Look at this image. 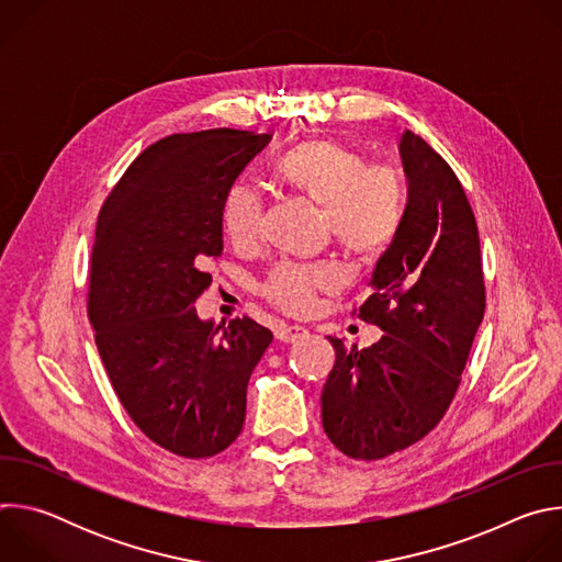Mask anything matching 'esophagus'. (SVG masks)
<instances>
[{
  "label": "esophagus",
  "instance_id": "esophagus-1",
  "mask_svg": "<svg viewBox=\"0 0 562 562\" xmlns=\"http://www.w3.org/2000/svg\"><path fill=\"white\" fill-rule=\"evenodd\" d=\"M308 331L304 329V327H297V325H280L278 329H276V338L280 340V342H295V340H300V338H304Z\"/></svg>",
  "mask_w": 562,
  "mask_h": 562
}]
</instances>
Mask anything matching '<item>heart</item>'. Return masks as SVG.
<instances>
[{"label": "heart", "mask_w": 562, "mask_h": 562, "mask_svg": "<svg viewBox=\"0 0 562 562\" xmlns=\"http://www.w3.org/2000/svg\"><path fill=\"white\" fill-rule=\"evenodd\" d=\"M278 178L295 193L323 209L338 245L353 258L380 256L400 231L405 215V189L389 169H367L353 148L329 139H306L280 157ZM222 224L233 245H254L262 233V202L245 184L228 191ZM338 271L327 265H280L265 282V295L286 313H304L313 293L338 284Z\"/></svg>", "instance_id": "1"}]
</instances>
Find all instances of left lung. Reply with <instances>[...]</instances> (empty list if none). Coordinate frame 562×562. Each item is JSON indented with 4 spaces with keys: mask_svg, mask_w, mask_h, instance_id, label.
<instances>
[{
    "mask_svg": "<svg viewBox=\"0 0 562 562\" xmlns=\"http://www.w3.org/2000/svg\"><path fill=\"white\" fill-rule=\"evenodd\" d=\"M409 200L378 260L358 315L384 336L345 347L323 389V427L349 458L380 460L425 438L445 416L485 315L480 237L445 159L416 133L397 142Z\"/></svg>",
    "mask_w": 562,
    "mask_h": 562,
    "instance_id": "1",
    "label": "left lung"
}]
</instances>
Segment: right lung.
<instances>
[{"mask_svg": "<svg viewBox=\"0 0 562 562\" xmlns=\"http://www.w3.org/2000/svg\"><path fill=\"white\" fill-rule=\"evenodd\" d=\"M269 135L178 133L135 157L106 198L89 269V317L111 384L159 447L211 458L243 431L247 384L273 334L251 317L202 319L224 200Z\"/></svg>", "mask_w": 562, "mask_h": 562, "instance_id": "right-lung-1", "label": "right lung"}]
</instances>
